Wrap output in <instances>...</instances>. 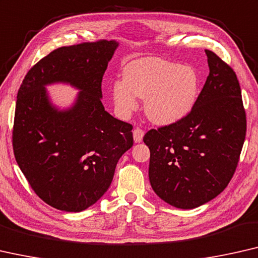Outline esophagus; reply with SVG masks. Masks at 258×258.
<instances>
[{
  "label": "esophagus",
  "mask_w": 258,
  "mask_h": 258,
  "mask_svg": "<svg viewBox=\"0 0 258 258\" xmlns=\"http://www.w3.org/2000/svg\"><path fill=\"white\" fill-rule=\"evenodd\" d=\"M144 136H145V132L140 128H136L133 131V139L136 142H141Z\"/></svg>",
  "instance_id": "obj_1"
}]
</instances>
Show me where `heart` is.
Listing matches in <instances>:
<instances>
[{"label":"heart","mask_w":258,"mask_h":258,"mask_svg":"<svg viewBox=\"0 0 258 258\" xmlns=\"http://www.w3.org/2000/svg\"><path fill=\"white\" fill-rule=\"evenodd\" d=\"M119 116L127 118L145 98V112L157 125H171L189 114L199 95V78L192 67L160 57H144L126 64L122 81L112 84Z\"/></svg>","instance_id":"1"}]
</instances>
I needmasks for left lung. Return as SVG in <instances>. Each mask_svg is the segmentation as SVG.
<instances>
[{"label": "left lung", "instance_id": "left-lung-1", "mask_svg": "<svg viewBox=\"0 0 258 258\" xmlns=\"http://www.w3.org/2000/svg\"><path fill=\"white\" fill-rule=\"evenodd\" d=\"M205 53L210 74L191 112L144 137L154 192L182 210L202 206L226 189L247 131L236 74L215 53Z\"/></svg>", "mask_w": 258, "mask_h": 258}]
</instances>
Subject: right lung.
Here are the masks:
<instances>
[{"label": "right lung", "mask_w": 258, "mask_h": 258, "mask_svg": "<svg viewBox=\"0 0 258 258\" xmlns=\"http://www.w3.org/2000/svg\"><path fill=\"white\" fill-rule=\"evenodd\" d=\"M116 40L64 46L30 69L17 94L13 132L18 167L39 198L54 209L81 212L111 185L122 154L133 146L132 125L102 104V79ZM79 90L61 109L46 86Z\"/></svg>", "instance_id": "add662e5"}]
</instances>
